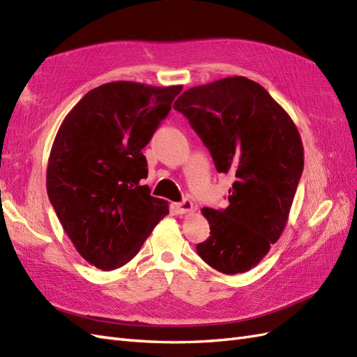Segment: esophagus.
<instances>
[{
    "instance_id": "obj_1",
    "label": "esophagus",
    "mask_w": 357,
    "mask_h": 357,
    "mask_svg": "<svg viewBox=\"0 0 357 357\" xmlns=\"http://www.w3.org/2000/svg\"><path fill=\"white\" fill-rule=\"evenodd\" d=\"M174 210L178 214H186V213H190L193 210V204H192L190 199H183L181 202L174 204Z\"/></svg>"
}]
</instances>
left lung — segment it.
Here are the masks:
<instances>
[{"instance_id":"obj_1","label":"left lung","mask_w":357,"mask_h":357,"mask_svg":"<svg viewBox=\"0 0 357 357\" xmlns=\"http://www.w3.org/2000/svg\"><path fill=\"white\" fill-rule=\"evenodd\" d=\"M174 109L210 150L215 169L234 177L228 207L201 210L210 236L197 252L223 274L245 273L287 223L304 169L298 128L261 84L241 75L190 88Z\"/></svg>"}]
</instances>
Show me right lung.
<instances>
[{
    "label": "right lung",
    "instance_id": "add662e5",
    "mask_svg": "<svg viewBox=\"0 0 357 357\" xmlns=\"http://www.w3.org/2000/svg\"><path fill=\"white\" fill-rule=\"evenodd\" d=\"M183 86L112 82L86 93L63 119L47 162V195L75 250L110 271L128 264L168 202L142 180V150Z\"/></svg>",
    "mask_w": 357,
    "mask_h": 357
}]
</instances>
